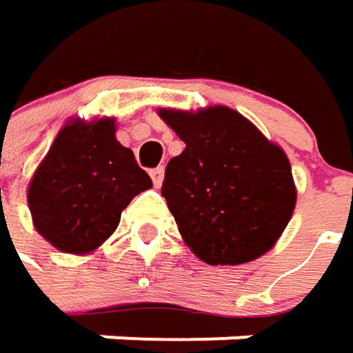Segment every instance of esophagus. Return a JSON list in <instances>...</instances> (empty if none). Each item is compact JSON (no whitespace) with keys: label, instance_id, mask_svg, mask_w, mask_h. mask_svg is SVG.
Masks as SVG:
<instances>
[{"label":"esophagus","instance_id":"1","mask_svg":"<svg viewBox=\"0 0 353 353\" xmlns=\"http://www.w3.org/2000/svg\"><path fill=\"white\" fill-rule=\"evenodd\" d=\"M150 174H152L154 187H162V181H164V166H158V168H154Z\"/></svg>","mask_w":353,"mask_h":353}]
</instances>
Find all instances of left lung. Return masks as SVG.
Segmentation results:
<instances>
[{"instance_id":"left-lung-1","label":"left lung","mask_w":353,"mask_h":353,"mask_svg":"<svg viewBox=\"0 0 353 353\" xmlns=\"http://www.w3.org/2000/svg\"><path fill=\"white\" fill-rule=\"evenodd\" d=\"M187 143L164 172L162 197L187 247L210 265H243L265 255L296 208L285 152L239 110L160 108Z\"/></svg>"}]
</instances>
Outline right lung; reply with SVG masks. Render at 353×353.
Here are the masks:
<instances>
[{
  "label": "right lung",
  "mask_w": 353,
  "mask_h": 353,
  "mask_svg": "<svg viewBox=\"0 0 353 353\" xmlns=\"http://www.w3.org/2000/svg\"><path fill=\"white\" fill-rule=\"evenodd\" d=\"M114 131V117L72 119L28 183L32 224L63 253L96 251L117 230L129 201L152 187Z\"/></svg>",
  "instance_id": "right-lung-1"
}]
</instances>
